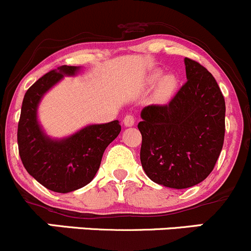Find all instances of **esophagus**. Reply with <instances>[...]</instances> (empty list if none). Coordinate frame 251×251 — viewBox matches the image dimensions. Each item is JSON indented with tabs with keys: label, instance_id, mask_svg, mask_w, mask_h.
I'll list each match as a JSON object with an SVG mask.
<instances>
[{
	"label": "esophagus",
	"instance_id": "1",
	"mask_svg": "<svg viewBox=\"0 0 251 251\" xmlns=\"http://www.w3.org/2000/svg\"><path fill=\"white\" fill-rule=\"evenodd\" d=\"M135 116L131 115V114H127V115L124 118V125L126 126V127H130V126H133L135 125Z\"/></svg>",
	"mask_w": 251,
	"mask_h": 251
}]
</instances>
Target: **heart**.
<instances>
[{
  "instance_id": "1",
  "label": "heart",
  "mask_w": 251,
  "mask_h": 251,
  "mask_svg": "<svg viewBox=\"0 0 251 251\" xmlns=\"http://www.w3.org/2000/svg\"><path fill=\"white\" fill-rule=\"evenodd\" d=\"M163 73L160 70H155L147 77V85L155 86L159 82L156 88V97L160 100H168L173 97L177 88V77L173 74L165 75L161 78Z\"/></svg>"
}]
</instances>
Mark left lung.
I'll use <instances>...</instances> for the list:
<instances>
[{
    "label": "left lung",
    "instance_id": "left-lung-1",
    "mask_svg": "<svg viewBox=\"0 0 251 251\" xmlns=\"http://www.w3.org/2000/svg\"><path fill=\"white\" fill-rule=\"evenodd\" d=\"M187 82L165 105L141 111V163L147 176L169 188L183 189L204 181L225 140V98L214 76L184 58Z\"/></svg>",
    "mask_w": 251,
    "mask_h": 251
}]
</instances>
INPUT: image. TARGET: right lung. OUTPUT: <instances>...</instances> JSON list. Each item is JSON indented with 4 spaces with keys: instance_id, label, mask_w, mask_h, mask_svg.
I'll list each match as a JSON object with an SVG mask.
<instances>
[{
    "instance_id": "add662e5",
    "label": "right lung",
    "mask_w": 251,
    "mask_h": 251,
    "mask_svg": "<svg viewBox=\"0 0 251 251\" xmlns=\"http://www.w3.org/2000/svg\"><path fill=\"white\" fill-rule=\"evenodd\" d=\"M78 67L62 65L40 77L23 100L18 124V148L26 171L47 189L68 193L86 186L100 169L105 148L118 137V120L88 125L62 140L50 138L37 120V107L45 93L64 75L74 76Z\"/></svg>"
}]
</instances>
